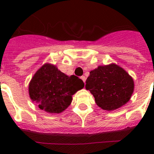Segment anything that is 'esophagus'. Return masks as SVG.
<instances>
[{"instance_id":"1","label":"esophagus","mask_w":154,"mask_h":154,"mask_svg":"<svg viewBox=\"0 0 154 154\" xmlns=\"http://www.w3.org/2000/svg\"><path fill=\"white\" fill-rule=\"evenodd\" d=\"M80 78H81V80H83L85 83V82H86V77H85V76H82V77H80Z\"/></svg>"}]
</instances>
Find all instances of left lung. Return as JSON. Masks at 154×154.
<instances>
[{"instance_id":"1","label":"left lung","mask_w":154,"mask_h":154,"mask_svg":"<svg viewBox=\"0 0 154 154\" xmlns=\"http://www.w3.org/2000/svg\"><path fill=\"white\" fill-rule=\"evenodd\" d=\"M86 83V88L93 94L97 106L107 111L126 104L134 90L133 78L125 70L113 63L90 71Z\"/></svg>"}]
</instances>
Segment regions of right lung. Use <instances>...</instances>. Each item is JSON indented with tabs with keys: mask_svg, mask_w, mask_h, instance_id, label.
Listing matches in <instances>:
<instances>
[{
	"mask_svg": "<svg viewBox=\"0 0 154 154\" xmlns=\"http://www.w3.org/2000/svg\"><path fill=\"white\" fill-rule=\"evenodd\" d=\"M84 87L81 79L67 76L54 65L46 63L35 72L29 84V94L41 109L60 113L72 101V95Z\"/></svg>",
	"mask_w": 154,
	"mask_h": 154,
	"instance_id": "1",
	"label": "right lung"
}]
</instances>
